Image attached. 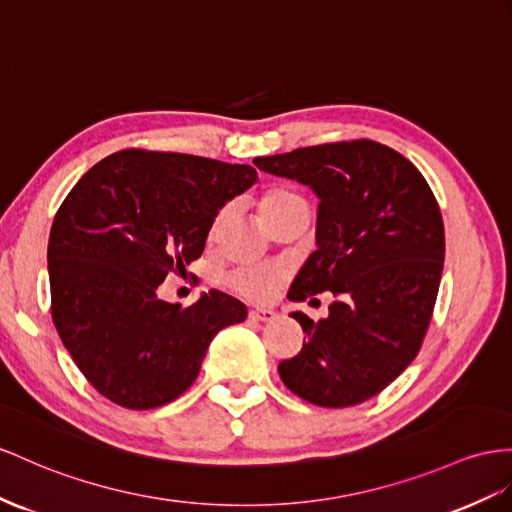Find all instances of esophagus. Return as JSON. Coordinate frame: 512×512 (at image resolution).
<instances>
[{
    "label": "esophagus",
    "instance_id": "1",
    "mask_svg": "<svg viewBox=\"0 0 512 512\" xmlns=\"http://www.w3.org/2000/svg\"><path fill=\"white\" fill-rule=\"evenodd\" d=\"M277 316L279 313L274 309H251L248 311V318L255 322H272V320H277Z\"/></svg>",
    "mask_w": 512,
    "mask_h": 512
}]
</instances>
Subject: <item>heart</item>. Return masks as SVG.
Returning a JSON list of instances; mask_svg holds the SVG:
<instances>
[{
  "label": "heart",
  "mask_w": 512,
  "mask_h": 512,
  "mask_svg": "<svg viewBox=\"0 0 512 512\" xmlns=\"http://www.w3.org/2000/svg\"><path fill=\"white\" fill-rule=\"evenodd\" d=\"M300 201L303 199L290 190H270L264 199H261V205H259L261 216H264V220H270L272 216L281 214L283 209L296 205ZM222 220H225V212L216 218L214 231L220 227ZM281 281H283V270L277 266H246V268H238L229 277L233 290L251 300H268L274 292H277Z\"/></svg>",
  "instance_id": "heart-1"
}]
</instances>
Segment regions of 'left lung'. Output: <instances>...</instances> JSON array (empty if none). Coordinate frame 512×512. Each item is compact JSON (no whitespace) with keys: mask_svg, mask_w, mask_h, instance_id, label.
Wrapping results in <instances>:
<instances>
[{"mask_svg":"<svg viewBox=\"0 0 512 512\" xmlns=\"http://www.w3.org/2000/svg\"><path fill=\"white\" fill-rule=\"evenodd\" d=\"M253 164L320 199L318 248L287 298L335 296L318 322L292 313L305 342L279 363L281 381L326 409L365 402L396 381L426 335L445 253L435 194L404 155L374 140L318 144Z\"/></svg>","mask_w":512,"mask_h":512,"instance_id":"left-lung-1","label":"left lung"}]
</instances>
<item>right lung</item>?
<instances>
[{
    "label": "right lung",
    "instance_id": "1",
    "mask_svg": "<svg viewBox=\"0 0 512 512\" xmlns=\"http://www.w3.org/2000/svg\"><path fill=\"white\" fill-rule=\"evenodd\" d=\"M255 181L246 164L129 149L75 183L49 233L51 318L101 396L136 411L173 402L216 333L246 320L229 294L181 307L157 287L201 257L218 209Z\"/></svg>",
    "mask_w": 512,
    "mask_h": 512
}]
</instances>
